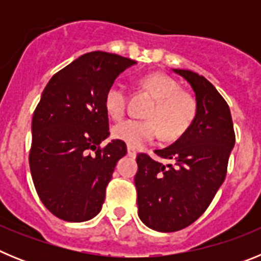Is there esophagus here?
<instances>
[{"instance_id":"1","label":"esophagus","mask_w":261,"mask_h":261,"mask_svg":"<svg viewBox=\"0 0 261 261\" xmlns=\"http://www.w3.org/2000/svg\"><path fill=\"white\" fill-rule=\"evenodd\" d=\"M128 155L129 156H132V158H136V155H137V151L135 150V149H133V147H130V146H128Z\"/></svg>"}]
</instances>
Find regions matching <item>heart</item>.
<instances>
[{
  "label": "heart",
  "mask_w": 261,
  "mask_h": 261,
  "mask_svg": "<svg viewBox=\"0 0 261 261\" xmlns=\"http://www.w3.org/2000/svg\"><path fill=\"white\" fill-rule=\"evenodd\" d=\"M144 85L156 99L155 106L147 115L150 120L129 119L116 124L112 129L116 140L135 149L158 140L163 129L171 137L183 133L192 121L196 111L192 98L181 93L180 85L174 78L156 73L147 75ZM105 108L108 116L114 120H120L125 115L126 90L121 82H114L108 87Z\"/></svg>",
  "instance_id": "1"
}]
</instances>
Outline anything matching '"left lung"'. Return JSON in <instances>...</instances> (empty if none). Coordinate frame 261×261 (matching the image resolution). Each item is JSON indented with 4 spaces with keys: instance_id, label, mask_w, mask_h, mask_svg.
I'll use <instances>...</instances> for the list:
<instances>
[{
    "instance_id": "8db88e82",
    "label": "left lung",
    "mask_w": 261,
    "mask_h": 261,
    "mask_svg": "<svg viewBox=\"0 0 261 261\" xmlns=\"http://www.w3.org/2000/svg\"><path fill=\"white\" fill-rule=\"evenodd\" d=\"M172 71L195 91V117L174 144L155 150L172 165L156 162L146 154L136 158L138 217L161 232L184 229L206 211L225 180L235 144L230 108L216 87L195 71Z\"/></svg>"
}]
</instances>
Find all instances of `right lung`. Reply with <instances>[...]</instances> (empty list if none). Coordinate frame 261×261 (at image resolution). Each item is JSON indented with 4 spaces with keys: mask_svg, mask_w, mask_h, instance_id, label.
<instances>
[{
    "mask_svg": "<svg viewBox=\"0 0 261 261\" xmlns=\"http://www.w3.org/2000/svg\"><path fill=\"white\" fill-rule=\"evenodd\" d=\"M136 61L107 52L78 57L49 80L32 116L30 170L45 208L60 220L85 222L102 209L106 187L125 142L110 136L105 95Z\"/></svg>",
    "mask_w": 261,
    "mask_h": 261,
    "instance_id": "obj_1",
    "label": "right lung"
}]
</instances>
